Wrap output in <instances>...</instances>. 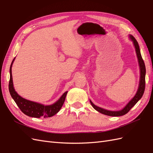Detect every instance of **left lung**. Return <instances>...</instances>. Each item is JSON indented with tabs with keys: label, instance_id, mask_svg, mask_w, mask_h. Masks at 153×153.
I'll return each mask as SVG.
<instances>
[{
	"label": "left lung",
	"instance_id": "1",
	"mask_svg": "<svg viewBox=\"0 0 153 153\" xmlns=\"http://www.w3.org/2000/svg\"><path fill=\"white\" fill-rule=\"evenodd\" d=\"M129 38H130V39L133 41L134 47H135V51L137 53L138 64H139L140 71L139 86H138L136 94L130 101H129V102L124 106V108H123L122 110H119V111H110V110L103 109L102 108H100V107H99V106H97L94 104H93V103H92V101L90 100V103H91V105L96 110H97L98 112L103 114L109 115V116L118 117V116H122V115H124L126 114H127L129 111L130 110V109L133 107V106H135V105L138 102V101L141 99V98L143 94V92H144V91H145L146 72L145 64L142 59V55L140 53V51L139 45H138V43L137 41V40L131 35L129 36Z\"/></svg>",
	"mask_w": 153,
	"mask_h": 153
}]
</instances>
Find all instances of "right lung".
Instances as JSON below:
<instances>
[{
	"label": "right lung",
	"instance_id": "add662e5",
	"mask_svg": "<svg viewBox=\"0 0 153 153\" xmlns=\"http://www.w3.org/2000/svg\"><path fill=\"white\" fill-rule=\"evenodd\" d=\"M15 59V58H14L13 60L10 69V80L9 82V90H10V94L13 99L15 101L22 112L29 117L36 118H40L41 117L44 118L50 117L56 114L61 110L64 103L68 91L64 92L57 101L50 105H44L23 98L15 91L13 87L11 68Z\"/></svg>",
	"mask_w": 153,
	"mask_h": 153
}]
</instances>
